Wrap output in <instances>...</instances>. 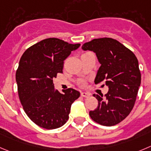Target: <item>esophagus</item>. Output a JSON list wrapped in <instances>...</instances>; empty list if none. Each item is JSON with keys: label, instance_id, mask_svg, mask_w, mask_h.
Instances as JSON below:
<instances>
[{"label": "esophagus", "instance_id": "obj_1", "mask_svg": "<svg viewBox=\"0 0 151 151\" xmlns=\"http://www.w3.org/2000/svg\"><path fill=\"white\" fill-rule=\"evenodd\" d=\"M81 96H82V97H85V98H87V97H89V96H90V93H86V92H82V93H81Z\"/></svg>", "mask_w": 151, "mask_h": 151}]
</instances>
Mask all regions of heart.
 <instances>
[{
    "label": "heart",
    "mask_w": 151,
    "mask_h": 151,
    "mask_svg": "<svg viewBox=\"0 0 151 151\" xmlns=\"http://www.w3.org/2000/svg\"><path fill=\"white\" fill-rule=\"evenodd\" d=\"M79 84H80V85H81V86H84V81H80V82H79Z\"/></svg>",
    "instance_id": "heart-1"
}]
</instances>
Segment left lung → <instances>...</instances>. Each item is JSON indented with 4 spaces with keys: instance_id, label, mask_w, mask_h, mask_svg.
Returning a JSON list of instances; mask_svg holds the SVG:
<instances>
[{
    "instance_id": "obj_1",
    "label": "left lung",
    "mask_w": 151,
    "mask_h": 151,
    "mask_svg": "<svg viewBox=\"0 0 151 151\" xmlns=\"http://www.w3.org/2000/svg\"><path fill=\"white\" fill-rule=\"evenodd\" d=\"M81 48L94 52L101 64L95 84L104 81L109 88L105 98L102 94L93 95L99 104L90 111V116L101 125H116L130 114L135 104L141 84L137 58L131 50L110 38L93 39Z\"/></svg>"
}]
</instances>
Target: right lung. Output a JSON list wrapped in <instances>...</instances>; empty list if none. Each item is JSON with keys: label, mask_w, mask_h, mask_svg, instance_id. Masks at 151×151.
Instances as JSON below:
<instances>
[{"label": "right lung", "mask_w": 151, "mask_h": 151, "mask_svg": "<svg viewBox=\"0 0 151 151\" xmlns=\"http://www.w3.org/2000/svg\"><path fill=\"white\" fill-rule=\"evenodd\" d=\"M80 45L47 38L27 49L21 56L15 75L18 96L28 117L39 127L56 129L68 120L72 104L80 93L69 88L61 93L55 90L52 79L63 73L64 61Z\"/></svg>", "instance_id": "add662e5"}]
</instances>
